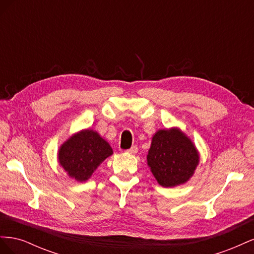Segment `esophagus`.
I'll return each mask as SVG.
<instances>
[{
    "mask_svg": "<svg viewBox=\"0 0 254 254\" xmlns=\"http://www.w3.org/2000/svg\"><path fill=\"white\" fill-rule=\"evenodd\" d=\"M127 152H128V153H130V155H135V153L137 152V147H136L135 145H133L131 148L127 150Z\"/></svg>",
    "mask_w": 254,
    "mask_h": 254,
    "instance_id": "esophagus-1",
    "label": "esophagus"
}]
</instances>
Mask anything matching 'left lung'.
Listing matches in <instances>:
<instances>
[{"mask_svg":"<svg viewBox=\"0 0 254 254\" xmlns=\"http://www.w3.org/2000/svg\"><path fill=\"white\" fill-rule=\"evenodd\" d=\"M198 164L196 146L180 128L159 129L152 135L147 165L161 187L174 188L188 182Z\"/></svg>","mask_w":254,"mask_h":254,"instance_id":"1","label":"left lung"}]
</instances>
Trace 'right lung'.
<instances>
[{
	"label": "right lung",
	"mask_w": 254,
	"mask_h": 254,
	"mask_svg": "<svg viewBox=\"0 0 254 254\" xmlns=\"http://www.w3.org/2000/svg\"><path fill=\"white\" fill-rule=\"evenodd\" d=\"M112 153L111 146L98 132L82 129L61 144L58 162L70 178L84 182Z\"/></svg>",
	"instance_id": "right-lung-1"
}]
</instances>
